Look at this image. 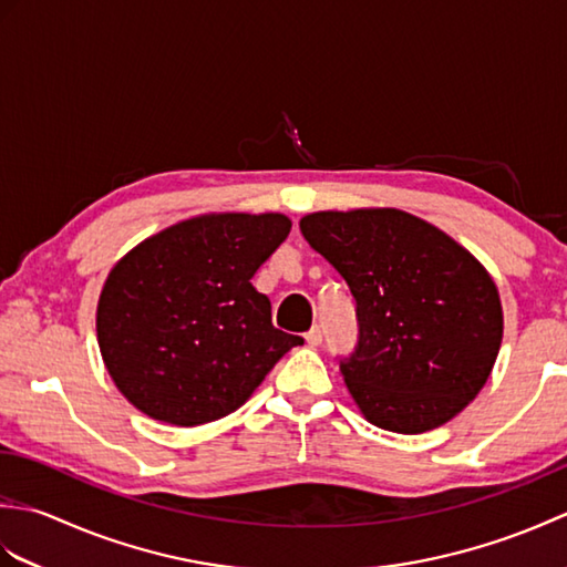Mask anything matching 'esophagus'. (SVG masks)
I'll list each match as a JSON object with an SVG mask.
<instances>
[{
  "label": "esophagus",
  "mask_w": 567,
  "mask_h": 567,
  "mask_svg": "<svg viewBox=\"0 0 567 567\" xmlns=\"http://www.w3.org/2000/svg\"><path fill=\"white\" fill-rule=\"evenodd\" d=\"M305 339H307V346H311V348H317V346H321V329L319 327H311L307 333H305Z\"/></svg>",
  "instance_id": "34e87169"
}]
</instances>
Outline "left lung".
I'll return each instance as SVG.
<instances>
[{
	"label": "left lung",
	"mask_w": 567,
	"mask_h": 567,
	"mask_svg": "<svg viewBox=\"0 0 567 567\" xmlns=\"http://www.w3.org/2000/svg\"><path fill=\"white\" fill-rule=\"evenodd\" d=\"M299 231L358 302V351L341 372L360 414L394 433L461 414L485 388L504 333L485 265L439 226L392 207L311 212Z\"/></svg>",
	"instance_id": "1"
}]
</instances>
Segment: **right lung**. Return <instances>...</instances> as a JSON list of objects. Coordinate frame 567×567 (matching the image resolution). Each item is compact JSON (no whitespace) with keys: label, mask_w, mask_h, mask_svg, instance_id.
Returning <instances> with one entry per match:
<instances>
[{"label":"right lung","mask_w":567,"mask_h":567,"mask_svg":"<svg viewBox=\"0 0 567 567\" xmlns=\"http://www.w3.org/2000/svg\"><path fill=\"white\" fill-rule=\"evenodd\" d=\"M280 212H209L143 238L97 302V343L138 412L199 426L236 412L299 336L272 327L250 277L290 234Z\"/></svg>","instance_id":"obj_1"}]
</instances>
